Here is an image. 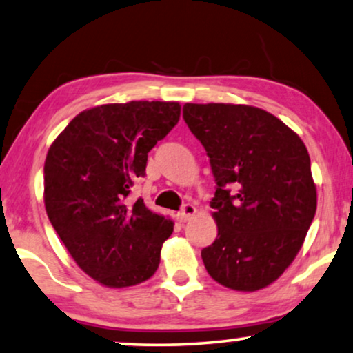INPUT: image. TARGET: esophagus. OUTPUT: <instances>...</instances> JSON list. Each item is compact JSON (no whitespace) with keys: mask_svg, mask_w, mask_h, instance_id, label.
Returning a JSON list of instances; mask_svg holds the SVG:
<instances>
[{"mask_svg":"<svg viewBox=\"0 0 353 353\" xmlns=\"http://www.w3.org/2000/svg\"><path fill=\"white\" fill-rule=\"evenodd\" d=\"M195 213H196L195 206L187 203V205L182 206V210L179 211V213H177V221H179V223H187V221H190L192 218H194Z\"/></svg>","mask_w":353,"mask_h":353,"instance_id":"1","label":"esophagus"}]
</instances>
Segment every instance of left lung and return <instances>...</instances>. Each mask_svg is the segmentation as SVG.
<instances>
[{
    "instance_id": "8db88e82",
    "label": "left lung",
    "mask_w": 353,
    "mask_h": 353,
    "mask_svg": "<svg viewBox=\"0 0 353 353\" xmlns=\"http://www.w3.org/2000/svg\"><path fill=\"white\" fill-rule=\"evenodd\" d=\"M182 111L216 182L218 237L201 250L206 271L234 290L266 288L297 256L316 211L307 147L260 108L185 103Z\"/></svg>"
}]
</instances>
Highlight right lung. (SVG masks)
Returning <instances> with one entry per match:
<instances>
[{
	"label": "right lung",
	"mask_w": 353,
	"mask_h": 353,
	"mask_svg": "<svg viewBox=\"0 0 353 353\" xmlns=\"http://www.w3.org/2000/svg\"><path fill=\"white\" fill-rule=\"evenodd\" d=\"M181 117L176 101H129L82 111L51 143L45 161L50 223L83 272L106 288L152 278L171 219L153 213L130 187L148 152Z\"/></svg>",
	"instance_id": "1"
}]
</instances>
